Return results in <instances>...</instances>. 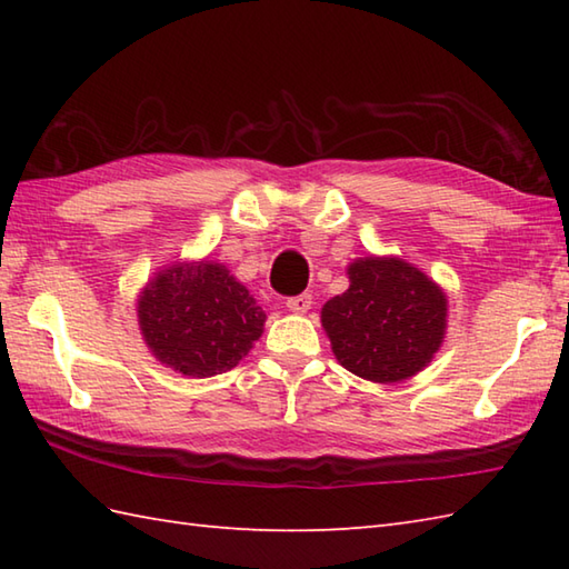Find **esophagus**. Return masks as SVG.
<instances>
[{
	"label": "esophagus",
	"mask_w": 569,
	"mask_h": 569,
	"mask_svg": "<svg viewBox=\"0 0 569 569\" xmlns=\"http://www.w3.org/2000/svg\"><path fill=\"white\" fill-rule=\"evenodd\" d=\"M286 306H288V310L296 312V316H303V312H308L310 306H312V296L310 293L293 296V298L286 300Z\"/></svg>",
	"instance_id": "34e87169"
}]
</instances>
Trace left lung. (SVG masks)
I'll return each mask as SVG.
<instances>
[{"label": "left lung", "mask_w": 569, "mask_h": 569, "mask_svg": "<svg viewBox=\"0 0 569 569\" xmlns=\"http://www.w3.org/2000/svg\"><path fill=\"white\" fill-rule=\"evenodd\" d=\"M347 276V291L320 312L337 361L373 383L416 377L445 340L442 288L396 257L357 259Z\"/></svg>", "instance_id": "1"}]
</instances>
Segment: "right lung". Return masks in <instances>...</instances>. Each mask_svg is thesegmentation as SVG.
<instances>
[{
  "label": "right lung",
  "instance_id": "right-lung-1",
  "mask_svg": "<svg viewBox=\"0 0 569 569\" xmlns=\"http://www.w3.org/2000/svg\"><path fill=\"white\" fill-rule=\"evenodd\" d=\"M137 312L153 357L190 379L234 369L266 322L247 286L214 261L166 266L141 291Z\"/></svg>",
  "mask_w": 569,
  "mask_h": 569
}]
</instances>
